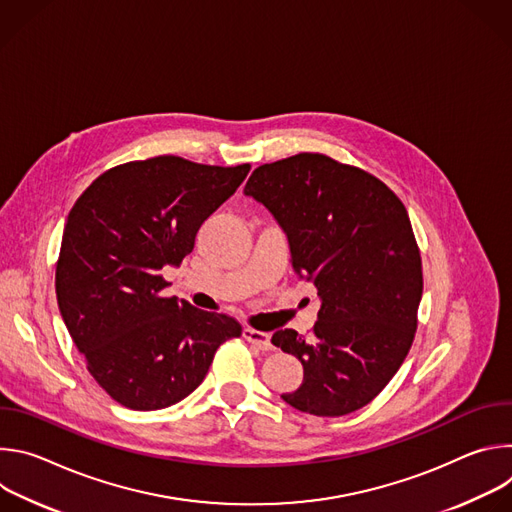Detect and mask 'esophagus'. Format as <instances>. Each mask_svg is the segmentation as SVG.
<instances>
[{
  "label": "esophagus",
  "mask_w": 512,
  "mask_h": 512,
  "mask_svg": "<svg viewBox=\"0 0 512 512\" xmlns=\"http://www.w3.org/2000/svg\"><path fill=\"white\" fill-rule=\"evenodd\" d=\"M243 338L247 342H251L255 348L259 350H271L273 344H271V338L267 332H261V330H253V328H245L243 330Z\"/></svg>",
  "instance_id": "1"
}]
</instances>
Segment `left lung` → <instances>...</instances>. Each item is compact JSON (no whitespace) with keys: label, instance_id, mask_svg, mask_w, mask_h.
Wrapping results in <instances>:
<instances>
[{"label":"left lung","instance_id":"obj_1","mask_svg":"<svg viewBox=\"0 0 512 512\" xmlns=\"http://www.w3.org/2000/svg\"><path fill=\"white\" fill-rule=\"evenodd\" d=\"M243 192L271 212L291 269L318 289L312 338L291 328L271 336L304 367L302 385L281 399L318 417L371 403L411 348L423 291L403 202L375 176L322 154L259 166Z\"/></svg>","mask_w":512,"mask_h":512}]
</instances>
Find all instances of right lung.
Returning <instances> with one entry per match:
<instances>
[{"label": "right lung", "mask_w": 512, "mask_h": 512, "mask_svg": "<svg viewBox=\"0 0 512 512\" xmlns=\"http://www.w3.org/2000/svg\"><path fill=\"white\" fill-rule=\"evenodd\" d=\"M249 174L176 156L99 176L72 206L56 300L93 379L121 405L156 411L188 397L216 348L241 336L225 314L164 298V267L192 253L198 229Z\"/></svg>", "instance_id": "add662e5"}]
</instances>
